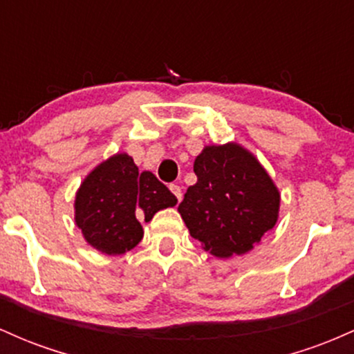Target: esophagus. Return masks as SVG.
<instances>
[{
  "label": "esophagus",
  "mask_w": 354,
  "mask_h": 354,
  "mask_svg": "<svg viewBox=\"0 0 354 354\" xmlns=\"http://www.w3.org/2000/svg\"><path fill=\"white\" fill-rule=\"evenodd\" d=\"M169 189H171V193L174 194V196H176V200L181 201V198H183L181 186H178V185H169Z\"/></svg>",
  "instance_id": "1"
}]
</instances>
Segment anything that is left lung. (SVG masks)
<instances>
[{
	"mask_svg": "<svg viewBox=\"0 0 354 354\" xmlns=\"http://www.w3.org/2000/svg\"><path fill=\"white\" fill-rule=\"evenodd\" d=\"M193 169L196 185L178 206L191 236L216 258L253 250L278 221L279 191L266 169L236 143L205 146Z\"/></svg>",
	"mask_w": 354,
	"mask_h": 354,
	"instance_id": "8db88e82",
	"label": "left lung"
}]
</instances>
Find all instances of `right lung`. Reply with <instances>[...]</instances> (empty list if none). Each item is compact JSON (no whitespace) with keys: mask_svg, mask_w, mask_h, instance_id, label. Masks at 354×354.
<instances>
[{"mask_svg":"<svg viewBox=\"0 0 354 354\" xmlns=\"http://www.w3.org/2000/svg\"><path fill=\"white\" fill-rule=\"evenodd\" d=\"M176 196L151 171H138L133 158L118 153L96 166L76 191L75 221L88 245L123 254L143 238L141 219L171 208Z\"/></svg>","mask_w":354,"mask_h":354,"instance_id":"right-lung-1","label":"right lung"}]
</instances>
